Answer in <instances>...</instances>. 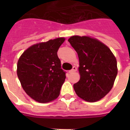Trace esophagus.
Masks as SVG:
<instances>
[{
  "label": "esophagus",
  "instance_id": "obj_1",
  "mask_svg": "<svg viewBox=\"0 0 130 130\" xmlns=\"http://www.w3.org/2000/svg\"><path fill=\"white\" fill-rule=\"evenodd\" d=\"M76 70H77V68H76L75 67H73L72 69V70H70V71H69V72H70V73L75 72Z\"/></svg>",
  "mask_w": 130,
  "mask_h": 130
}]
</instances>
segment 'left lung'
Returning <instances> with one entry per match:
<instances>
[{"instance_id":"obj_1","label":"left lung","mask_w":130,"mask_h":130,"mask_svg":"<svg viewBox=\"0 0 130 130\" xmlns=\"http://www.w3.org/2000/svg\"><path fill=\"white\" fill-rule=\"evenodd\" d=\"M68 41L79 59L80 78L73 84L76 94L86 101L100 100L113 86L118 73L116 58L107 46L95 39L73 36Z\"/></svg>"}]
</instances>
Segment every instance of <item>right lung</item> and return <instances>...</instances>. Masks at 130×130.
Wrapping results in <instances>:
<instances>
[{"label":"right lung","instance_id":"right-lung-1","mask_svg":"<svg viewBox=\"0 0 130 130\" xmlns=\"http://www.w3.org/2000/svg\"><path fill=\"white\" fill-rule=\"evenodd\" d=\"M65 41L58 38L34 44L23 53L17 66V73L23 89L36 101L46 103L60 94L66 78L57 55Z\"/></svg>","mask_w":130,"mask_h":130}]
</instances>
